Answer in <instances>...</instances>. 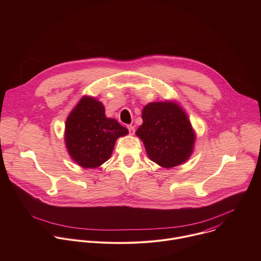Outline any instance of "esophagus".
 <instances>
[{
    "label": "esophagus",
    "instance_id": "34e87169",
    "mask_svg": "<svg viewBox=\"0 0 261 261\" xmlns=\"http://www.w3.org/2000/svg\"><path fill=\"white\" fill-rule=\"evenodd\" d=\"M128 130H129V133L132 134V135L135 133V127L134 126H131V125L128 126Z\"/></svg>",
    "mask_w": 261,
    "mask_h": 261
}]
</instances>
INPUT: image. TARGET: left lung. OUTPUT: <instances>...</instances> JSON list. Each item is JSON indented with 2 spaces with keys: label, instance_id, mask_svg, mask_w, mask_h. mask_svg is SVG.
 <instances>
[{
  "label": "left lung",
  "instance_id": "obj_1",
  "mask_svg": "<svg viewBox=\"0 0 261 261\" xmlns=\"http://www.w3.org/2000/svg\"><path fill=\"white\" fill-rule=\"evenodd\" d=\"M142 121L136 135L153 162L171 168L190 158L196 136L178 104L173 101L148 103L142 109Z\"/></svg>",
  "mask_w": 261,
  "mask_h": 261
}]
</instances>
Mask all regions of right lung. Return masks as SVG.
<instances>
[{
  "mask_svg": "<svg viewBox=\"0 0 261 261\" xmlns=\"http://www.w3.org/2000/svg\"><path fill=\"white\" fill-rule=\"evenodd\" d=\"M128 129L105 116L103 104L84 96L68 116L65 143L72 160L84 168H97L106 162L119 137Z\"/></svg>",
  "mask_w": 261,
  "mask_h": 261,
  "instance_id": "obj_1",
  "label": "right lung"
}]
</instances>
